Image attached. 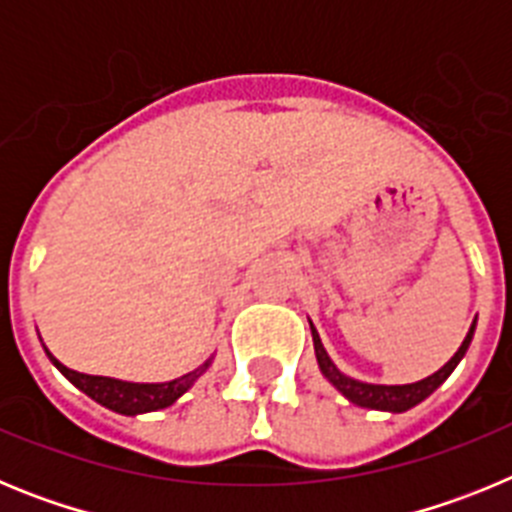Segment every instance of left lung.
Listing matches in <instances>:
<instances>
[{
	"mask_svg": "<svg viewBox=\"0 0 512 512\" xmlns=\"http://www.w3.org/2000/svg\"><path fill=\"white\" fill-rule=\"evenodd\" d=\"M310 330H312V343H315V356H318L320 372L325 374V379H328V382L333 384V387H336V390L346 397V400H351L354 405H359V408L402 413V410H410L413 405L423 402L425 397L431 395L438 384L443 382V379L454 372L456 364L461 361V356L467 354L469 343H472L474 323H472V328H469L464 343L459 346V351H456V354L451 356L449 364H443L436 374L420 379V382H415V384H390V387H387V384H364V382H356V379H351V377H343V374L336 369V364H333V361L328 359V354H325L318 330L312 328V325H310Z\"/></svg>",
	"mask_w": 512,
	"mask_h": 512,
	"instance_id": "1",
	"label": "left lung"
}]
</instances>
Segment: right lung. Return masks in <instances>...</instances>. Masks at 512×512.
Instances as JSON below:
<instances>
[{
	"label": "right lung",
	"mask_w": 512,
	"mask_h": 512,
	"mask_svg": "<svg viewBox=\"0 0 512 512\" xmlns=\"http://www.w3.org/2000/svg\"><path fill=\"white\" fill-rule=\"evenodd\" d=\"M51 356V354H48ZM51 361L56 364L58 372L69 379L71 384H76L84 395L92 397L94 402L104 405V408L115 410L122 415H138V413H151V410H161L174 405L184 392L197 382L202 372L207 369V364H202L200 369L184 374V377L174 379V382L164 384H133V382H120V379L110 377H92V374H81L63 366L61 361H56L51 356Z\"/></svg>",
	"instance_id": "right-lung-1"
}]
</instances>
